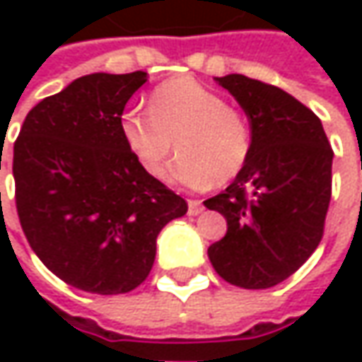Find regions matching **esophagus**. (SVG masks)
I'll list each match as a JSON object with an SVG mask.
<instances>
[{
	"mask_svg": "<svg viewBox=\"0 0 362 362\" xmlns=\"http://www.w3.org/2000/svg\"><path fill=\"white\" fill-rule=\"evenodd\" d=\"M203 211V203L197 199H189V216H199Z\"/></svg>",
	"mask_w": 362,
	"mask_h": 362,
	"instance_id": "34e87169",
	"label": "esophagus"
}]
</instances>
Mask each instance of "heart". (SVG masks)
<instances>
[{"mask_svg": "<svg viewBox=\"0 0 362 362\" xmlns=\"http://www.w3.org/2000/svg\"><path fill=\"white\" fill-rule=\"evenodd\" d=\"M120 136L151 177L165 173L177 148L169 179L189 189L230 181L252 155V129L242 110L189 76L159 84L148 96V110H124Z\"/></svg>", "mask_w": 362, "mask_h": 362, "instance_id": "1", "label": "heart"}]
</instances>
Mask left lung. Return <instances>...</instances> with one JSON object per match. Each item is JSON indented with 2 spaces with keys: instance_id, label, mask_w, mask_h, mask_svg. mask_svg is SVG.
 <instances>
[{
  "instance_id": "1",
  "label": "left lung",
  "mask_w": 362,
  "mask_h": 362,
  "mask_svg": "<svg viewBox=\"0 0 362 362\" xmlns=\"http://www.w3.org/2000/svg\"><path fill=\"white\" fill-rule=\"evenodd\" d=\"M216 80L250 119L252 155L230 187L203 202L228 221L207 254L226 282L262 290L292 276L322 240L334 153L320 119L292 94L242 74Z\"/></svg>"
}]
</instances>
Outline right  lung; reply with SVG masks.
Segmentation results:
<instances>
[{
  "label": "right lung",
  "instance_id": "add662e5",
  "mask_svg": "<svg viewBox=\"0 0 362 362\" xmlns=\"http://www.w3.org/2000/svg\"><path fill=\"white\" fill-rule=\"evenodd\" d=\"M145 82L141 70L78 78L28 112L13 143L21 230L49 272L84 292L143 284L159 231L187 214L120 136V115Z\"/></svg>",
  "mask_w": 362,
  "mask_h": 362
}]
</instances>
